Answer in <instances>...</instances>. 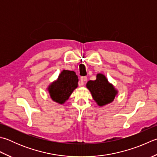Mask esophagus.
Here are the masks:
<instances>
[{
    "mask_svg": "<svg viewBox=\"0 0 157 157\" xmlns=\"http://www.w3.org/2000/svg\"><path fill=\"white\" fill-rule=\"evenodd\" d=\"M87 80V77H82V78H80V79H79V81L78 82L79 85L80 86H84V82Z\"/></svg>",
    "mask_w": 157,
    "mask_h": 157,
    "instance_id": "34e87169",
    "label": "esophagus"
}]
</instances>
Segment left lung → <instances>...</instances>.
Segmentation results:
<instances>
[{"label":"left lung","instance_id":"8db88e82","mask_svg":"<svg viewBox=\"0 0 157 157\" xmlns=\"http://www.w3.org/2000/svg\"><path fill=\"white\" fill-rule=\"evenodd\" d=\"M86 88L90 92L95 102L100 107L113 102L118 93L102 73H98L96 80L88 81Z\"/></svg>","mask_w":157,"mask_h":157}]
</instances>
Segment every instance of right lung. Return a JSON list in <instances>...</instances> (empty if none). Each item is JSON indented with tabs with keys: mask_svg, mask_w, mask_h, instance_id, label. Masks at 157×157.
Wrapping results in <instances>:
<instances>
[{
	"mask_svg": "<svg viewBox=\"0 0 157 157\" xmlns=\"http://www.w3.org/2000/svg\"><path fill=\"white\" fill-rule=\"evenodd\" d=\"M78 77L73 71L63 70L56 80L49 85L48 91L52 101L64 104L78 86Z\"/></svg>",
	"mask_w": 157,
	"mask_h": 157,
	"instance_id": "obj_1",
	"label": "right lung"
}]
</instances>
